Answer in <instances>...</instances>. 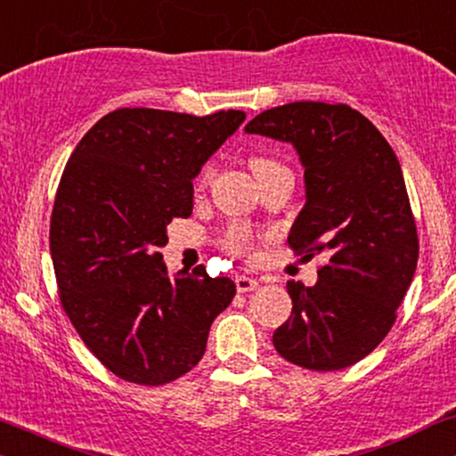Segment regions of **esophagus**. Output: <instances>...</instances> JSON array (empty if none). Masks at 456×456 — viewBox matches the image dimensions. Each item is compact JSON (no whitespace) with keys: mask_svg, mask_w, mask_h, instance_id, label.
Masks as SVG:
<instances>
[{"mask_svg":"<svg viewBox=\"0 0 456 456\" xmlns=\"http://www.w3.org/2000/svg\"><path fill=\"white\" fill-rule=\"evenodd\" d=\"M235 288H238L240 294H246V291L258 289V281H256V279H252V277L240 275V277H235Z\"/></svg>","mask_w":456,"mask_h":456,"instance_id":"1","label":"esophagus"}]
</instances>
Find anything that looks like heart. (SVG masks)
<instances>
[{"instance_id":"1","label":"heart","mask_w":456,"mask_h":456,"mask_svg":"<svg viewBox=\"0 0 456 456\" xmlns=\"http://www.w3.org/2000/svg\"><path fill=\"white\" fill-rule=\"evenodd\" d=\"M250 167L254 175L258 173H265V171H271V168H283L279 162L271 160V158H265V156H254L250 160ZM212 177V167H206L202 173H200L198 177V185L204 187L206 183H208ZM227 248L235 254H250L252 252V233L248 232L246 227H233L232 232L227 233Z\"/></svg>"}]
</instances>
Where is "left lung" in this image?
Masks as SVG:
<instances>
[{
  "label": "left lung",
  "mask_w": 456,
  "mask_h": 456,
  "mask_svg": "<svg viewBox=\"0 0 456 456\" xmlns=\"http://www.w3.org/2000/svg\"><path fill=\"white\" fill-rule=\"evenodd\" d=\"M246 133L294 145L306 202L288 244L327 258L314 288L288 281L294 306L273 333L275 350L313 371L354 365L392 330L417 269L398 158L371 120L346 104L291 102L260 112Z\"/></svg>",
  "instance_id": "1"
}]
</instances>
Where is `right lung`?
I'll use <instances>...</instances> for the list:
<instances>
[{
  "label": "right lung",
  "instance_id": "add662e5",
  "mask_svg": "<svg viewBox=\"0 0 456 456\" xmlns=\"http://www.w3.org/2000/svg\"><path fill=\"white\" fill-rule=\"evenodd\" d=\"M244 120L241 110L120 108L72 151L53 202L52 263L70 323L120 379L162 386L191 371L232 305V279L204 265L171 275L158 250L168 223L191 215V181Z\"/></svg>",
  "mask_w": 456,
  "mask_h": 456
}]
</instances>
